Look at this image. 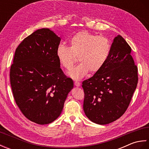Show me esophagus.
I'll use <instances>...</instances> for the list:
<instances>
[{
    "label": "esophagus",
    "mask_w": 149,
    "mask_h": 149,
    "mask_svg": "<svg viewBox=\"0 0 149 149\" xmlns=\"http://www.w3.org/2000/svg\"><path fill=\"white\" fill-rule=\"evenodd\" d=\"M74 85L75 86H80V85H81V83H80V82H79V81H75L74 82Z\"/></svg>",
    "instance_id": "esophagus-1"
}]
</instances>
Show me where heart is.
<instances>
[{
  "instance_id": "heart-1",
  "label": "heart",
  "mask_w": 149,
  "mask_h": 149,
  "mask_svg": "<svg viewBox=\"0 0 149 149\" xmlns=\"http://www.w3.org/2000/svg\"><path fill=\"white\" fill-rule=\"evenodd\" d=\"M70 47L59 44L56 55L61 65L70 70L78 60L80 63L68 73L74 79L83 77L90 71L99 72L108 59L111 43L107 38L97 36L86 31H80L69 40Z\"/></svg>"
}]
</instances>
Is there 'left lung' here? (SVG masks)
Wrapping results in <instances>:
<instances>
[{
  "mask_svg": "<svg viewBox=\"0 0 149 149\" xmlns=\"http://www.w3.org/2000/svg\"><path fill=\"white\" fill-rule=\"evenodd\" d=\"M131 48L123 38H115L105 64L93 76L83 82V109L91 122L106 125L121 117L137 86L138 67Z\"/></svg>",
  "mask_w": 149,
  "mask_h": 149,
  "instance_id": "1",
  "label": "left lung"
}]
</instances>
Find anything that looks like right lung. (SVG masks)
Segmentation results:
<instances>
[{
	"label": "right lung",
	"instance_id": "add662e5",
	"mask_svg": "<svg viewBox=\"0 0 149 149\" xmlns=\"http://www.w3.org/2000/svg\"><path fill=\"white\" fill-rule=\"evenodd\" d=\"M61 38L49 29H38L15 50L10 83L17 105L24 115L38 124H48L61 115L74 87L60 68L56 55Z\"/></svg>",
	"mask_w": 149,
	"mask_h": 149
}]
</instances>
